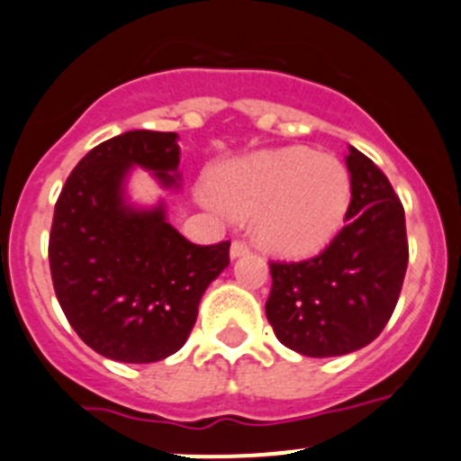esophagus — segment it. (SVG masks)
I'll return each instance as SVG.
<instances>
[{"label": "esophagus", "instance_id": "obj_1", "mask_svg": "<svg viewBox=\"0 0 461 461\" xmlns=\"http://www.w3.org/2000/svg\"><path fill=\"white\" fill-rule=\"evenodd\" d=\"M249 251H251V249H249V244L244 242V240H235V242L230 244V258H242L247 256Z\"/></svg>", "mask_w": 461, "mask_h": 461}]
</instances>
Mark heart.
<instances>
[{
  "mask_svg": "<svg viewBox=\"0 0 461 461\" xmlns=\"http://www.w3.org/2000/svg\"><path fill=\"white\" fill-rule=\"evenodd\" d=\"M208 190L228 214L256 217L262 247L303 258L339 233L353 185L337 158L287 147L223 162L210 174Z\"/></svg>",
  "mask_w": 461,
  "mask_h": 461,
  "instance_id": "b5f03b06",
  "label": "heart"
}]
</instances>
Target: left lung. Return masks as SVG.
Listing matches in <instances>:
<instances>
[{
	"label": "left lung",
	"mask_w": 461,
	"mask_h": 461,
	"mask_svg": "<svg viewBox=\"0 0 461 461\" xmlns=\"http://www.w3.org/2000/svg\"><path fill=\"white\" fill-rule=\"evenodd\" d=\"M346 226L319 256L269 262L265 312L280 344L308 357L365 348L387 326L405 280V210L371 158L348 147Z\"/></svg>",
	"instance_id": "1"
}]
</instances>
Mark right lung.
<instances>
[{"mask_svg":"<svg viewBox=\"0 0 461 461\" xmlns=\"http://www.w3.org/2000/svg\"><path fill=\"white\" fill-rule=\"evenodd\" d=\"M176 133L126 131L81 158L65 181L50 233L54 292L77 335L104 357L149 365L190 337L205 287L228 267L230 242L199 247L165 205L126 203L131 167L178 187Z\"/></svg>","mask_w":461,"mask_h":461,"instance_id":"right-lung-1","label":"right lung"}]
</instances>
